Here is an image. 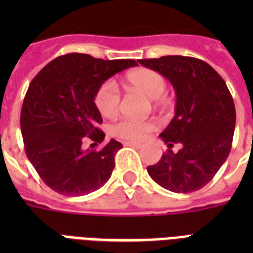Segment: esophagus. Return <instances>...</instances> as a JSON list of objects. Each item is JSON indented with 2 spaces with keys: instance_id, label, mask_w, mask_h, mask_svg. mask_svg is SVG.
I'll list each match as a JSON object with an SVG mask.
<instances>
[{
  "instance_id": "obj_1",
  "label": "esophagus",
  "mask_w": 253,
  "mask_h": 253,
  "mask_svg": "<svg viewBox=\"0 0 253 253\" xmlns=\"http://www.w3.org/2000/svg\"><path fill=\"white\" fill-rule=\"evenodd\" d=\"M123 145H128V147L133 148H141L140 143H136V141H123Z\"/></svg>"
}]
</instances>
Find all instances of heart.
Masks as SVG:
<instances>
[{
  "mask_svg": "<svg viewBox=\"0 0 253 253\" xmlns=\"http://www.w3.org/2000/svg\"><path fill=\"white\" fill-rule=\"evenodd\" d=\"M126 84L132 89L141 92L152 100H157L165 93L166 80L159 71L147 67H137L126 74ZM94 105L102 117L113 118L120 112L121 94L113 80H106L94 94ZM155 121L125 118L112 127V135L125 140H143L156 130Z\"/></svg>",
  "mask_w": 253,
  "mask_h": 253,
  "instance_id": "b5f03b06",
  "label": "heart"
}]
</instances>
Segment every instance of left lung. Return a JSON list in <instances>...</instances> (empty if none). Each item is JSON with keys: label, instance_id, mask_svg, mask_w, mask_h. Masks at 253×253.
Returning a JSON list of instances; mask_svg holds the SVG:
<instances>
[{"label": "left lung", "instance_id": "8db88e82", "mask_svg": "<svg viewBox=\"0 0 253 253\" xmlns=\"http://www.w3.org/2000/svg\"><path fill=\"white\" fill-rule=\"evenodd\" d=\"M173 84L175 116L160 136L169 148L148 174L166 190L188 194L208 184L226 161L235 128V106L225 80L211 65L194 57L165 55L139 59Z\"/></svg>", "mask_w": 253, "mask_h": 253}]
</instances>
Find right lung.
Returning a JSON list of instances; mask_svg holds the SVG:
<instances>
[{
	"instance_id": "1",
	"label": "right lung",
	"mask_w": 253,
	"mask_h": 253,
	"mask_svg": "<svg viewBox=\"0 0 253 253\" xmlns=\"http://www.w3.org/2000/svg\"><path fill=\"white\" fill-rule=\"evenodd\" d=\"M131 66H137L136 61L69 53L50 61L30 83L20 112L24 149L42 182L55 192L82 196L110 178L122 144L112 139L98 151L83 144L89 139L97 145L105 139L93 101L98 87Z\"/></svg>"
}]
</instances>
